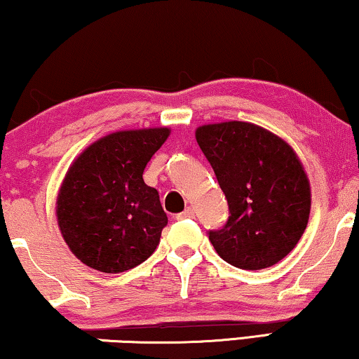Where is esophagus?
<instances>
[{"mask_svg":"<svg viewBox=\"0 0 359 359\" xmlns=\"http://www.w3.org/2000/svg\"><path fill=\"white\" fill-rule=\"evenodd\" d=\"M196 217V212H194V209H192V207H186V209L181 212V214H178V220H183V218H194Z\"/></svg>","mask_w":359,"mask_h":359,"instance_id":"esophagus-1","label":"esophagus"}]
</instances>
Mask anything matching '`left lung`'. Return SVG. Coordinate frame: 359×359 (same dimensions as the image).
<instances>
[{
	"label": "left lung",
	"mask_w": 359,
	"mask_h": 359,
	"mask_svg": "<svg viewBox=\"0 0 359 359\" xmlns=\"http://www.w3.org/2000/svg\"><path fill=\"white\" fill-rule=\"evenodd\" d=\"M196 141L228 201L225 226L209 240L223 261L261 270L293 251L308 226L311 184L285 139L248 121L202 124Z\"/></svg>",
	"instance_id": "8db88e82"
}]
</instances>
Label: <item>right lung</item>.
<instances>
[{
  "label": "right lung",
  "instance_id": "right-lung-1",
  "mask_svg": "<svg viewBox=\"0 0 359 359\" xmlns=\"http://www.w3.org/2000/svg\"><path fill=\"white\" fill-rule=\"evenodd\" d=\"M170 133L162 126L107 134L67 168L56 220L67 248L87 267L119 273L157 249L168 218L142 175Z\"/></svg>",
  "mask_w": 359,
  "mask_h": 359
}]
</instances>
